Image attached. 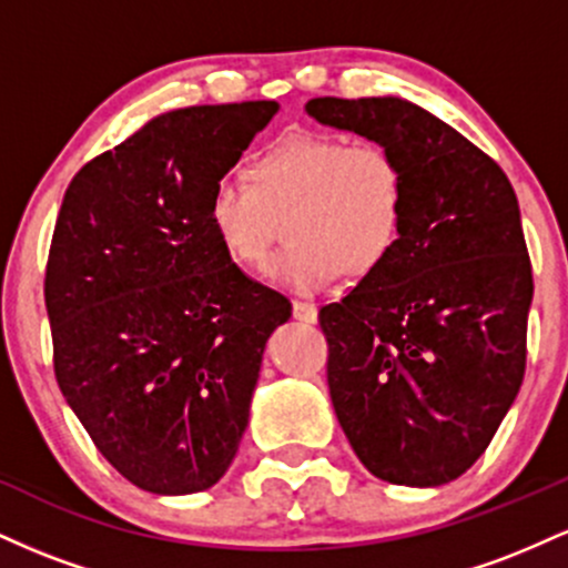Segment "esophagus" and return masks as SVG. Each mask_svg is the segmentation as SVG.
<instances>
[{
    "instance_id": "obj_1",
    "label": "esophagus",
    "mask_w": 568,
    "mask_h": 568,
    "mask_svg": "<svg viewBox=\"0 0 568 568\" xmlns=\"http://www.w3.org/2000/svg\"><path fill=\"white\" fill-rule=\"evenodd\" d=\"M293 317L302 323H315L317 321V306L312 302H293Z\"/></svg>"
}]
</instances>
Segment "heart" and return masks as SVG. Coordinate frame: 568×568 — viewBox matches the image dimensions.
I'll return each instance as SVG.
<instances>
[{
    "mask_svg": "<svg viewBox=\"0 0 568 568\" xmlns=\"http://www.w3.org/2000/svg\"><path fill=\"white\" fill-rule=\"evenodd\" d=\"M403 162L379 141L298 130L262 149L247 179H219L205 224L234 264L258 270L285 219L288 245L270 275L317 291L342 275L368 277L393 256L406 224Z\"/></svg>",
    "mask_w": 568,
    "mask_h": 568,
    "instance_id": "b5f03b06",
    "label": "heart"
}]
</instances>
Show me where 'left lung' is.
I'll return each instance as SVG.
<instances>
[{
  "label": "left lung",
  "instance_id": "obj_1",
  "mask_svg": "<svg viewBox=\"0 0 568 568\" xmlns=\"http://www.w3.org/2000/svg\"><path fill=\"white\" fill-rule=\"evenodd\" d=\"M306 112L389 146L408 181L393 256L321 310L331 403L357 459L397 486L470 470L526 371L534 296L505 171L403 98H312Z\"/></svg>",
  "mask_w": 568,
  "mask_h": 568
}]
</instances>
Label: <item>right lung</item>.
Masks as SVG:
<instances>
[{"instance_id":"add662e5","label":"right lung","mask_w":568,"mask_h":568,"mask_svg":"<svg viewBox=\"0 0 568 568\" xmlns=\"http://www.w3.org/2000/svg\"><path fill=\"white\" fill-rule=\"evenodd\" d=\"M275 112L175 109L82 165L63 194L44 266L55 382L143 491H205L226 473L266 338L291 317L205 224L213 184Z\"/></svg>"}]
</instances>
